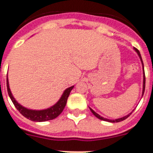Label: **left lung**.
Instances as JSON below:
<instances>
[{"label": "left lung", "instance_id": "left-lung-1", "mask_svg": "<svg viewBox=\"0 0 153 153\" xmlns=\"http://www.w3.org/2000/svg\"><path fill=\"white\" fill-rule=\"evenodd\" d=\"M134 49L135 50V52H136L137 53H138L139 56H140V60H141V62H142V65H143V61H142V57H141V55H140V51L135 48H134ZM144 90H145V74H144V70H143V94H142V96H143V93H144ZM90 110H91V113H92V114H93L94 115L97 117V118H99V119L100 120H103V121H106V122H109V123H119V122H122V121H123V120L126 119V118H127V117H128L131 114H132V112L134 111V110H133V111L131 112V114H129L128 115H126V116H125V117H121V118H117V119H115V120H110V119H107V118H105V117H101V116H100L99 114H97V113L94 111L93 109H91V108H90Z\"/></svg>", "mask_w": 153, "mask_h": 153}]
</instances>
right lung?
Masks as SVG:
<instances>
[{
  "mask_svg": "<svg viewBox=\"0 0 153 153\" xmlns=\"http://www.w3.org/2000/svg\"><path fill=\"white\" fill-rule=\"evenodd\" d=\"M6 84H7L8 94H9L12 102L13 103V105L15 106V108L19 110V113L22 114V116H24L27 119L33 121V122H45V121H48V120H53L56 118V117H58L65 108L66 102H67L68 97H69L71 90L74 88V86H72L71 88H68L67 89H65L59 100L50 108L43 109V110H32V109L25 108L15 100L14 97H13V95L10 91L8 77L7 79H6Z\"/></svg>",
  "mask_w": 153,
  "mask_h": 153,
  "instance_id": "right-lung-1",
  "label": "right lung"
}]
</instances>
